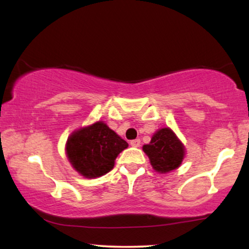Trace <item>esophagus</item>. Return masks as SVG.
<instances>
[{"label": "esophagus", "instance_id": "esophagus-1", "mask_svg": "<svg viewBox=\"0 0 249 249\" xmlns=\"http://www.w3.org/2000/svg\"><path fill=\"white\" fill-rule=\"evenodd\" d=\"M130 145L132 147H139L140 146V139H133V140H131Z\"/></svg>", "mask_w": 249, "mask_h": 249}]
</instances>
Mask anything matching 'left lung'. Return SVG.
<instances>
[{
    "label": "left lung",
    "mask_w": 249,
    "mask_h": 249,
    "mask_svg": "<svg viewBox=\"0 0 249 249\" xmlns=\"http://www.w3.org/2000/svg\"><path fill=\"white\" fill-rule=\"evenodd\" d=\"M142 149L149 157L151 166L160 173L178 168L184 157V146L169 128L158 130L149 145H145Z\"/></svg>",
    "instance_id": "obj_1"
}]
</instances>
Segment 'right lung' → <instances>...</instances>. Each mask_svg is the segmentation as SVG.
<instances>
[{
	"label": "right lung",
	"instance_id": "1",
	"mask_svg": "<svg viewBox=\"0 0 249 249\" xmlns=\"http://www.w3.org/2000/svg\"><path fill=\"white\" fill-rule=\"evenodd\" d=\"M127 147V142L99 121L71 135L66 154L80 174L93 178L110 172L118 155Z\"/></svg>",
	"mask_w": 249,
	"mask_h": 249
}]
</instances>
